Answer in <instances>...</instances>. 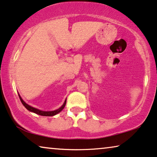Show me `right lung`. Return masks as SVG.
<instances>
[{"instance_id":"1","label":"right lung","mask_w":157,"mask_h":157,"mask_svg":"<svg viewBox=\"0 0 157 157\" xmlns=\"http://www.w3.org/2000/svg\"><path fill=\"white\" fill-rule=\"evenodd\" d=\"M19 95V98L20 99V101H21V103H22V105H23L25 108L28 109L29 111H30V112H33V113H35L37 115H42V116H54V115H55L57 114V113H60L61 111H62L63 108H64L65 105H66V103H67V100H65L64 103H63V105L60 107L59 108L57 109V110H53V111H42V110H40L39 109H37L35 108H33V107H32L30 105H29L28 104H27L22 99V98L20 97V94Z\"/></svg>"}]
</instances>
